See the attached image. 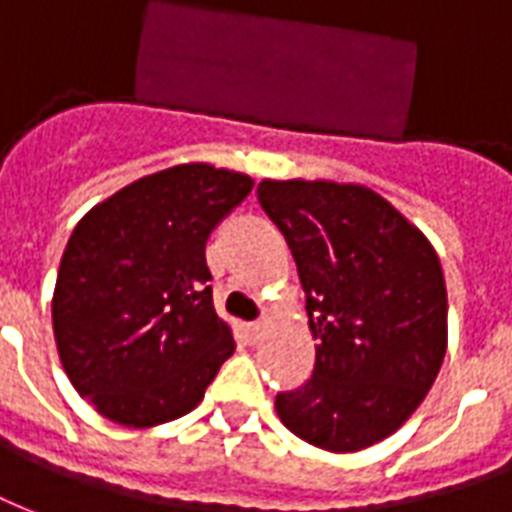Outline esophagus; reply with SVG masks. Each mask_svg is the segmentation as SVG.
<instances>
[{
  "mask_svg": "<svg viewBox=\"0 0 512 512\" xmlns=\"http://www.w3.org/2000/svg\"><path fill=\"white\" fill-rule=\"evenodd\" d=\"M267 330V319H259V322L248 324V335H251V341H259L261 335Z\"/></svg>",
  "mask_w": 512,
  "mask_h": 512,
  "instance_id": "esophagus-1",
  "label": "esophagus"
}]
</instances>
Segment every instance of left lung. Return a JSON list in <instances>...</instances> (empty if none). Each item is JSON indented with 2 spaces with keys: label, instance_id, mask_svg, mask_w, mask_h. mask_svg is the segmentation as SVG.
Wrapping results in <instances>:
<instances>
[{
  "label": "left lung",
  "instance_id": "left-lung-1",
  "mask_svg": "<svg viewBox=\"0 0 512 512\" xmlns=\"http://www.w3.org/2000/svg\"><path fill=\"white\" fill-rule=\"evenodd\" d=\"M261 210L297 261L316 341L308 382L275 395L308 445L357 453L423 404L447 349V289L434 245L365 185L261 179Z\"/></svg>",
  "mask_w": 512,
  "mask_h": 512
}]
</instances>
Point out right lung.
Segmentation results:
<instances>
[{
    "label": "right lung",
    "instance_id": "right-lung-1",
    "mask_svg": "<svg viewBox=\"0 0 512 512\" xmlns=\"http://www.w3.org/2000/svg\"><path fill=\"white\" fill-rule=\"evenodd\" d=\"M253 188L248 174L182 163L78 220L51 302L67 379L111 423L177 420L234 354L212 305L207 240Z\"/></svg>",
    "mask_w": 512,
    "mask_h": 512
}]
</instances>
